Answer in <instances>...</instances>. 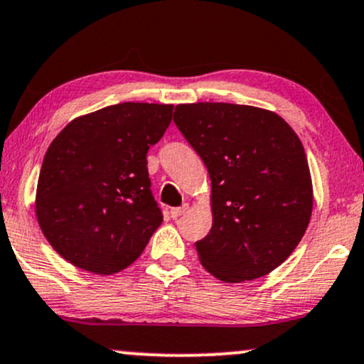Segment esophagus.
Instances as JSON below:
<instances>
[{"label":"esophagus","mask_w":364,"mask_h":364,"mask_svg":"<svg viewBox=\"0 0 364 364\" xmlns=\"http://www.w3.org/2000/svg\"><path fill=\"white\" fill-rule=\"evenodd\" d=\"M188 210V203H183L181 207H176V208H171L169 210V215L173 217V218H178V217H181L183 213H185Z\"/></svg>","instance_id":"esophagus-1"}]
</instances>
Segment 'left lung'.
Returning a JSON list of instances; mask_svg holds the SVG:
<instances>
[{
  "mask_svg": "<svg viewBox=\"0 0 364 364\" xmlns=\"http://www.w3.org/2000/svg\"><path fill=\"white\" fill-rule=\"evenodd\" d=\"M174 124L212 179V229L196 242L203 268L251 282L295 251L312 215V179L299 135L277 113L247 105L191 103Z\"/></svg>",
  "mask_w": 364,
  "mask_h": 364,
  "instance_id": "1",
  "label": "left lung"
}]
</instances>
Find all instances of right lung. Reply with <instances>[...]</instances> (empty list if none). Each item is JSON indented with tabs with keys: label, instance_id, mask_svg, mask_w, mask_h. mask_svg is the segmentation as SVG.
<instances>
[{
	"label": "right lung",
	"instance_id": "obj_1",
	"mask_svg": "<svg viewBox=\"0 0 364 364\" xmlns=\"http://www.w3.org/2000/svg\"><path fill=\"white\" fill-rule=\"evenodd\" d=\"M173 105L118 103L80 117L52 140L37 185L38 225L65 261L95 274L125 269L163 222L147 151Z\"/></svg>",
	"mask_w": 364,
	"mask_h": 364
}]
</instances>
